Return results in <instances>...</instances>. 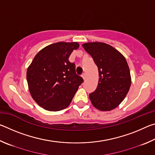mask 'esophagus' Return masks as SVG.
Instances as JSON below:
<instances>
[{
    "mask_svg": "<svg viewBox=\"0 0 155 155\" xmlns=\"http://www.w3.org/2000/svg\"><path fill=\"white\" fill-rule=\"evenodd\" d=\"M82 78H83L84 80L85 79V78H86V74H85V73H83V74H82Z\"/></svg>",
    "mask_w": 155,
    "mask_h": 155,
    "instance_id": "obj_1",
    "label": "esophagus"
}]
</instances>
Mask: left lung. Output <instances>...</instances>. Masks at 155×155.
I'll use <instances>...</instances> for the list:
<instances>
[{"instance_id":"8db88e82","label":"left lung","mask_w":155,"mask_h":155,"mask_svg":"<svg viewBox=\"0 0 155 155\" xmlns=\"http://www.w3.org/2000/svg\"><path fill=\"white\" fill-rule=\"evenodd\" d=\"M82 46L98 69V86L89 95L91 104L100 111H111L122 103L130 87L127 60L117 50L105 43L95 41Z\"/></svg>"}]
</instances>
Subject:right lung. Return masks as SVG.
I'll use <instances>...</instances> for the list:
<instances>
[{"mask_svg":"<svg viewBox=\"0 0 155 155\" xmlns=\"http://www.w3.org/2000/svg\"><path fill=\"white\" fill-rule=\"evenodd\" d=\"M77 42L50 44L38 52L27 71L28 90L38 105L50 111L66 108L83 79L68 58Z\"/></svg>","mask_w":155,"mask_h":155,"instance_id":"obj_1","label":"right lung"}]
</instances>
